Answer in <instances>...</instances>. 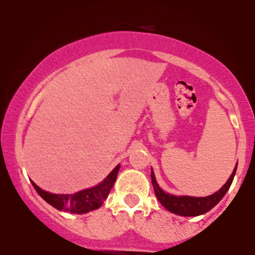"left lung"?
I'll use <instances>...</instances> for the list:
<instances>
[{"label": "left lung", "instance_id": "obj_1", "mask_svg": "<svg viewBox=\"0 0 255 255\" xmlns=\"http://www.w3.org/2000/svg\"><path fill=\"white\" fill-rule=\"evenodd\" d=\"M236 164L235 169H234L233 174L229 177V180L227 181V183L219 189L218 192H216L215 194L210 195V197H204V198H195V197H176V195L169 194L165 193L163 189L159 188L156 182V178H154L153 171L151 172V178H152V184H153L154 188V194L159 203L165 207L168 211L172 213H176L178 216H186V217H193V216H199L206 213L207 211L215 207L219 201L222 200V198L224 197L225 193L228 192V189L230 188L231 183H233L234 176H235Z\"/></svg>", "mask_w": 255, "mask_h": 255}]
</instances>
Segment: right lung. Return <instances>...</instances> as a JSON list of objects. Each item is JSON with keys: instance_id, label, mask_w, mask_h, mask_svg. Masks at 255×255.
<instances>
[{"instance_id": "right-lung-1", "label": "right lung", "mask_w": 255, "mask_h": 255, "mask_svg": "<svg viewBox=\"0 0 255 255\" xmlns=\"http://www.w3.org/2000/svg\"><path fill=\"white\" fill-rule=\"evenodd\" d=\"M120 170V165L116 166L113 171L108 175L107 178L93 188L85 189L74 194H52V193L45 192L40 189L33 181H31L32 186L34 187L38 194L42 197L44 200L55 209L60 211H66L71 213H77V215H83V213L97 210L102 206L105 199L108 198L109 193L115 183L118 172Z\"/></svg>"}]
</instances>
